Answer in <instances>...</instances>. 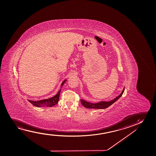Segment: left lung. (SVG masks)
I'll return each mask as SVG.
<instances>
[{
  "instance_id": "1",
  "label": "left lung",
  "mask_w": 156,
  "mask_h": 156,
  "mask_svg": "<svg viewBox=\"0 0 156 156\" xmlns=\"http://www.w3.org/2000/svg\"><path fill=\"white\" fill-rule=\"evenodd\" d=\"M124 90H125V87L123 88V90L122 91V93L117 96L115 98H114L113 100L109 101H100L98 102L97 103H91L87 102L86 101L84 100L83 99H81V104L83 105V107H85L87 109H103L107 108L108 107H110V105L113 104L115 102V101L119 99V98L122 96V94L124 93Z\"/></svg>"
}]
</instances>
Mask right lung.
<instances>
[{"mask_svg":"<svg viewBox=\"0 0 156 156\" xmlns=\"http://www.w3.org/2000/svg\"><path fill=\"white\" fill-rule=\"evenodd\" d=\"M66 81V79L64 80V81L62 82L61 85V88L58 92V93L56 94L55 96L51 97V98H47V99H44L42 100L37 101H29V102L31 103V104L34 105V106L37 107H51L55 105L58 103V100H59V96H60V92L61 90L63 85Z\"/></svg>","mask_w":156,"mask_h":156,"instance_id":"1","label":"right lung"}]
</instances>
